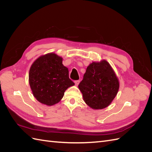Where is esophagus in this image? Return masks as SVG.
<instances>
[{"mask_svg": "<svg viewBox=\"0 0 152 152\" xmlns=\"http://www.w3.org/2000/svg\"><path fill=\"white\" fill-rule=\"evenodd\" d=\"M75 86H78L79 85V82H80V80H75Z\"/></svg>", "mask_w": 152, "mask_h": 152, "instance_id": "1", "label": "esophagus"}]
</instances>
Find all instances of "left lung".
Masks as SVG:
<instances>
[{"label": "left lung", "instance_id": "8db88e82", "mask_svg": "<svg viewBox=\"0 0 152 152\" xmlns=\"http://www.w3.org/2000/svg\"><path fill=\"white\" fill-rule=\"evenodd\" d=\"M79 88L89 107L94 110L103 109L116 96L119 82L112 66L103 60L93 62L87 66Z\"/></svg>", "mask_w": 152, "mask_h": 152}]
</instances>
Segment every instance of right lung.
Instances as JSON below:
<instances>
[{"mask_svg": "<svg viewBox=\"0 0 152 152\" xmlns=\"http://www.w3.org/2000/svg\"><path fill=\"white\" fill-rule=\"evenodd\" d=\"M62 61L61 57L49 53L31 65L29 84L34 97L40 103L48 106L58 103L68 87L75 85L69 79L68 70Z\"/></svg>", "mask_w": 152, "mask_h": 152, "instance_id": "right-lung-1", "label": "right lung"}]
</instances>
